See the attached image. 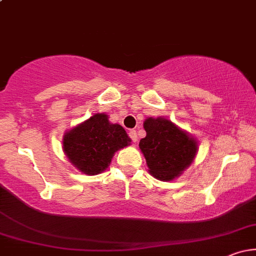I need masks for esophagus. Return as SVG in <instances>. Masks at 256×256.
I'll return each mask as SVG.
<instances>
[{
  "label": "esophagus",
  "mask_w": 256,
  "mask_h": 256,
  "mask_svg": "<svg viewBox=\"0 0 256 256\" xmlns=\"http://www.w3.org/2000/svg\"><path fill=\"white\" fill-rule=\"evenodd\" d=\"M128 136H130V138L132 140V142L136 143L137 142V132L134 130H130L128 131Z\"/></svg>",
  "instance_id": "1"
}]
</instances>
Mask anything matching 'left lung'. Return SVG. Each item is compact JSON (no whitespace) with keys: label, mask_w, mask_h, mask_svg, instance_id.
I'll list each match as a JSON object with an SVG mask.
<instances>
[{"label":"left lung","mask_w":256,"mask_h":256,"mask_svg":"<svg viewBox=\"0 0 256 256\" xmlns=\"http://www.w3.org/2000/svg\"><path fill=\"white\" fill-rule=\"evenodd\" d=\"M146 136L140 140L149 173L160 180H173L188 168L198 152V142L165 118L143 122Z\"/></svg>","instance_id":"left-lung-1"}]
</instances>
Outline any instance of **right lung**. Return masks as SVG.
<instances>
[{
    "label": "right lung",
    "mask_w": 256,
    "mask_h": 256,
    "mask_svg": "<svg viewBox=\"0 0 256 256\" xmlns=\"http://www.w3.org/2000/svg\"><path fill=\"white\" fill-rule=\"evenodd\" d=\"M130 142L122 126L110 122L107 114L98 113L67 131L62 148L73 166L84 174L95 176L104 172L116 152Z\"/></svg>",
    "instance_id": "right-lung-1"
}]
</instances>
